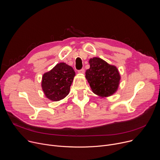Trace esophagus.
Here are the masks:
<instances>
[{"mask_svg": "<svg viewBox=\"0 0 160 160\" xmlns=\"http://www.w3.org/2000/svg\"><path fill=\"white\" fill-rule=\"evenodd\" d=\"M78 72L79 73H85V70H84V68H82V69L79 70L78 71Z\"/></svg>", "mask_w": 160, "mask_h": 160, "instance_id": "1", "label": "esophagus"}]
</instances>
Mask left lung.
Segmentation results:
<instances>
[{
    "mask_svg": "<svg viewBox=\"0 0 160 160\" xmlns=\"http://www.w3.org/2000/svg\"><path fill=\"white\" fill-rule=\"evenodd\" d=\"M89 63L90 68L86 70L85 77L93 92L102 97L115 93L120 80L117 68L99 58L90 59Z\"/></svg>",
    "mask_w": 160,
    "mask_h": 160,
    "instance_id": "obj_1",
    "label": "left lung"
}]
</instances>
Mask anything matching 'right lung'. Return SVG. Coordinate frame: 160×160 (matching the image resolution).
<instances>
[{
    "label": "right lung",
    "mask_w": 160,
    "mask_h": 160,
    "mask_svg": "<svg viewBox=\"0 0 160 160\" xmlns=\"http://www.w3.org/2000/svg\"><path fill=\"white\" fill-rule=\"evenodd\" d=\"M75 72L73 68L61 62L42 77V87L44 94L51 101L64 98L70 92Z\"/></svg>",
    "instance_id": "1"
}]
</instances>
